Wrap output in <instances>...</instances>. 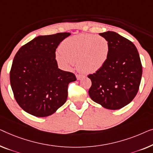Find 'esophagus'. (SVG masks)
<instances>
[{"mask_svg":"<svg viewBox=\"0 0 153 153\" xmlns=\"http://www.w3.org/2000/svg\"><path fill=\"white\" fill-rule=\"evenodd\" d=\"M76 76L77 80H81V79H83V77H85V76H84V75H82V74H76Z\"/></svg>","mask_w":153,"mask_h":153,"instance_id":"esophagus-1","label":"esophagus"}]
</instances>
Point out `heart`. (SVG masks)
<instances>
[{
	"instance_id": "obj_1",
	"label": "heart",
	"mask_w": 153,
	"mask_h": 153,
	"mask_svg": "<svg viewBox=\"0 0 153 153\" xmlns=\"http://www.w3.org/2000/svg\"><path fill=\"white\" fill-rule=\"evenodd\" d=\"M108 39L92 34H81L66 39L56 52V59L65 69L74 63L85 73H93L100 70L107 61L110 54Z\"/></svg>"
}]
</instances>
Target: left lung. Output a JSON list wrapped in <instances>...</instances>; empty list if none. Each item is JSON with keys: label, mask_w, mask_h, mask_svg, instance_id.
Listing matches in <instances>:
<instances>
[{"label": "left lung", "mask_w": 153, "mask_h": 153, "mask_svg": "<svg viewBox=\"0 0 153 153\" xmlns=\"http://www.w3.org/2000/svg\"><path fill=\"white\" fill-rule=\"evenodd\" d=\"M108 39L110 54L106 63L88 77L92 81L88 93L94 102L106 109L118 110L130 103L139 90L142 65L131 41L111 31L100 33Z\"/></svg>", "instance_id": "1"}]
</instances>
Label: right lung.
I'll return each mask as SVG.
<instances>
[{"mask_svg": "<svg viewBox=\"0 0 153 153\" xmlns=\"http://www.w3.org/2000/svg\"><path fill=\"white\" fill-rule=\"evenodd\" d=\"M70 33L39 36L20 48L10 71V83L20 107L38 117L54 114L65 103L72 72L58 68L56 49Z\"/></svg>", "mask_w": 153, "mask_h": 153, "instance_id": "add662e5", "label": "right lung"}]
</instances>
